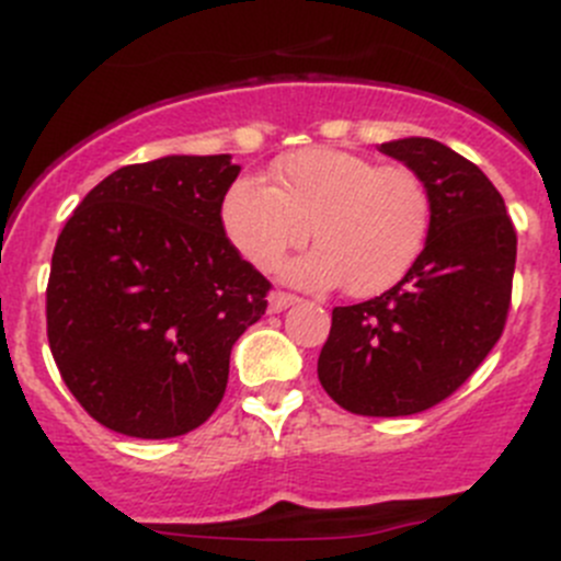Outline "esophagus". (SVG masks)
Returning <instances> with one entry per match:
<instances>
[{
	"label": "esophagus",
	"instance_id": "1",
	"mask_svg": "<svg viewBox=\"0 0 561 561\" xmlns=\"http://www.w3.org/2000/svg\"><path fill=\"white\" fill-rule=\"evenodd\" d=\"M297 302H299V297L291 291H280V288H275V291L270 294V310H273V313H280V310L291 308V305H297Z\"/></svg>",
	"mask_w": 561,
	"mask_h": 561
}]
</instances>
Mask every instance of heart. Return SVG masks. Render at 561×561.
Masks as SVG:
<instances>
[{
	"label": "heart",
	"mask_w": 561,
	"mask_h": 561,
	"mask_svg": "<svg viewBox=\"0 0 561 561\" xmlns=\"http://www.w3.org/2000/svg\"><path fill=\"white\" fill-rule=\"evenodd\" d=\"M431 218V193L417 171L332 147L283 154L267 185L240 176L220 202L226 240L251 267L275 270L310 229L316 248L288 262L283 278L308 288L343 280L354 297L385 291L412 270Z\"/></svg>",
	"instance_id": "b5f03b06"
}]
</instances>
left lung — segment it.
Here are the masks:
<instances>
[{
	"label": "left lung",
	"mask_w": 561,
	"mask_h": 561,
	"mask_svg": "<svg viewBox=\"0 0 561 561\" xmlns=\"http://www.w3.org/2000/svg\"><path fill=\"white\" fill-rule=\"evenodd\" d=\"M379 152L423 176L428 242L396 286L332 310L319 381L346 412L407 417L450 398L496 346L518 240L504 198L463 154L434 138L387 141Z\"/></svg>",
	"instance_id": "1"
}]
</instances>
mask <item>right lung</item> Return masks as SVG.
<instances>
[{
	"label": "right lung",
	"mask_w": 561,
	"mask_h": 561,
	"mask_svg": "<svg viewBox=\"0 0 561 561\" xmlns=\"http://www.w3.org/2000/svg\"><path fill=\"white\" fill-rule=\"evenodd\" d=\"M231 154L122 165L76 207L46 288L48 346L92 420L136 439L198 428L224 401L237 337L270 280L226 240Z\"/></svg>",
	"instance_id": "right-lung-1"
}]
</instances>
